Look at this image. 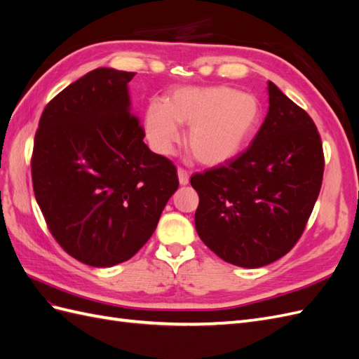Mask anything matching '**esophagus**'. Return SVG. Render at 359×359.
<instances>
[{"instance_id":"1","label":"esophagus","mask_w":359,"mask_h":359,"mask_svg":"<svg viewBox=\"0 0 359 359\" xmlns=\"http://www.w3.org/2000/svg\"><path fill=\"white\" fill-rule=\"evenodd\" d=\"M178 181H180L181 186H187V184H189L190 175H189V172L186 169H181V168L178 169Z\"/></svg>"}]
</instances>
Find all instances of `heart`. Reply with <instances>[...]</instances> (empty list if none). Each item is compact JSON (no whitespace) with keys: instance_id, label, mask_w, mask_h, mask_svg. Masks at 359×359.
Masks as SVG:
<instances>
[{"instance_id":"1","label":"heart","mask_w":359,"mask_h":359,"mask_svg":"<svg viewBox=\"0 0 359 359\" xmlns=\"http://www.w3.org/2000/svg\"><path fill=\"white\" fill-rule=\"evenodd\" d=\"M260 118L256 97L231 86H193L173 93L166 104L153 102L145 130L158 154H170L189 127L186 144L202 165L217 166L236 157L255 135Z\"/></svg>"}]
</instances>
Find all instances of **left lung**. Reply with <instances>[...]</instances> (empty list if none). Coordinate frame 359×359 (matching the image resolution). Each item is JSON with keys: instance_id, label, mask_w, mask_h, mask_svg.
<instances>
[{"instance_id": "obj_1", "label": "left lung", "mask_w": 359, "mask_h": 359, "mask_svg": "<svg viewBox=\"0 0 359 359\" xmlns=\"http://www.w3.org/2000/svg\"><path fill=\"white\" fill-rule=\"evenodd\" d=\"M264 124L243 154L194 173V226L226 262L259 268L297 244L323 178L322 140L309 114L268 82Z\"/></svg>"}]
</instances>
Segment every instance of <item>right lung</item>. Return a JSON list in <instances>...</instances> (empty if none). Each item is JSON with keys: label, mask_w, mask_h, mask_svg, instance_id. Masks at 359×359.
Here are the masks:
<instances>
[{"label": "right lung", "mask_w": 359, "mask_h": 359, "mask_svg": "<svg viewBox=\"0 0 359 359\" xmlns=\"http://www.w3.org/2000/svg\"><path fill=\"white\" fill-rule=\"evenodd\" d=\"M133 76L86 73L48 103L34 137L36 201L57 243L90 266L133 257L180 184L172 161L144 142L128 94Z\"/></svg>", "instance_id": "add662e5"}]
</instances>
